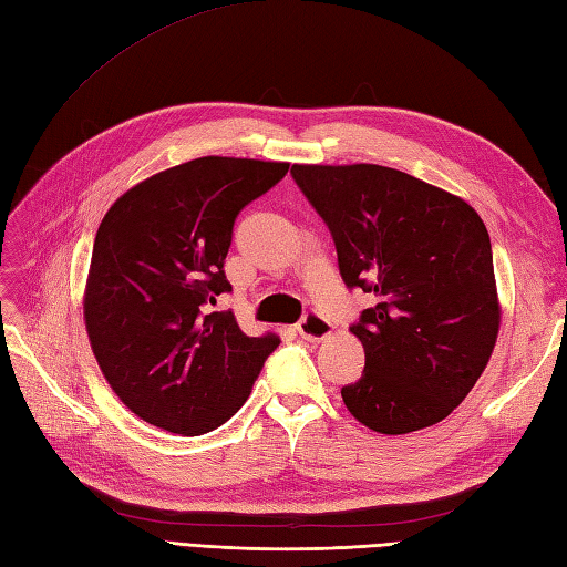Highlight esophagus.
<instances>
[{
	"mask_svg": "<svg viewBox=\"0 0 567 567\" xmlns=\"http://www.w3.org/2000/svg\"><path fill=\"white\" fill-rule=\"evenodd\" d=\"M297 332H299V338H303V340H309V342H321V340L330 338L332 328H330V323H328V321H323L321 316L311 313V316L303 318V321L297 326Z\"/></svg>",
	"mask_w": 567,
	"mask_h": 567,
	"instance_id": "1",
	"label": "esophagus"
}]
</instances>
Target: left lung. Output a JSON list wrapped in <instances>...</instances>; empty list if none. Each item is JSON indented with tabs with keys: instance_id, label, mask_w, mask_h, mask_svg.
I'll return each instance as SVG.
<instances>
[{
	"instance_id": "obj_1",
	"label": "left lung",
	"mask_w": 567,
	"mask_h": 567,
	"mask_svg": "<svg viewBox=\"0 0 567 567\" xmlns=\"http://www.w3.org/2000/svg\"><path fill=\"white\" fill-rule=\"evenodd\" d=\"M336 239L347 287L375 295L352 336L347 410L375 433L439 424L470 395L501 330L491 239L467 200L383 165H292Z\"/></svg>"
}]
</instances>
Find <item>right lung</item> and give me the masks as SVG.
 Here are the masks:
<instances>
[{"label":"right lung","instance_id":"obj_1","mask_svg":"<svg viewBox=\"0 0 567 567\" xmlns=\"http://www.w3.org/2000/svg\"><path fill=\"white\" fill-rule=\"evenodd\" d=\"M289 163L206 155L138 182L97 227L83 321L105 381L145 424L200 435L249 398L278 338H249L231 311L225 256L239 210Z\"/></svg>","mask_w":567,"mask_h":567}]
</instances>
